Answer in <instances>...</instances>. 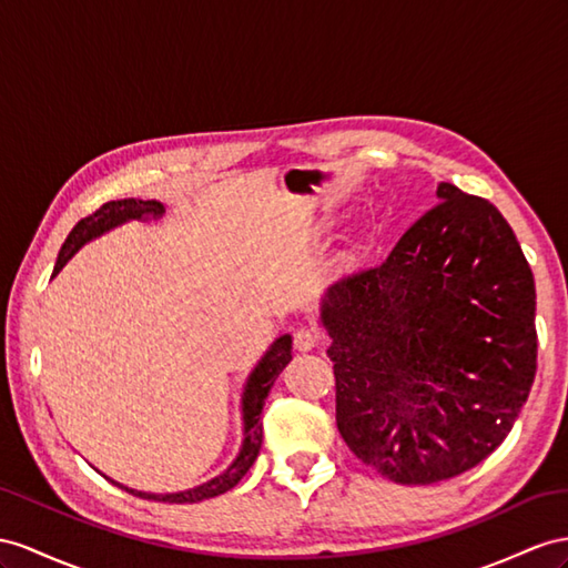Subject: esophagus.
<instances>
[{
    "instance_id": "1",
    "label": "esophagus",
    "mask_w": 568,
    "mask_h": 568,
    "mask_svg": "<svg viewBox=\"0 0 568 568\" xmlns=\"http://www.w3.org/2000/svg\"><path fill=\"white\" fill-rule=\"evenodd\" d=\"M293 343H295L300 353H310V351H314L318 343H322V336H318V331H314L310 326H300L293 333Z\"/></svg>"
}]
</instances>
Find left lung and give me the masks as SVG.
I'll return each instance as SVG.
<instances>
[{
	"mask_svg": "<svg viewBox=\"0 0 568 568\" xmlns=\"http://www.w3.org/2000/svg\"><path fill=\"white\" fill-rule=\"evenodd\" d=\"M382 264L322 307L347 448L400 485L475 468L511 432L537 369L535 281L487 199L436 186Z\"/></svg>",
	"mask_w": 568,
	"mask_h": 568,
	"instance_id": "1",
	"label": "left lung"
}]
</instances>
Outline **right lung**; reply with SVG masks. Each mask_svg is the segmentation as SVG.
Returning a JSON list of instances; mask_svg holds the SVG:
<instances>
[{"label":"right lung","instance_id":"1","mask_svg":"<svg viewBox=\"0 0 568 568\" xmlns=\"http://www.w3.org/2000/svg\"><path fill=\"white\" fill-rule=\"evenodd\" d=\"M165 213L163 203L160 201H141V199H120V201H108L100 206L95 213L81 217V221L74 225V230L69 232L67 242L62 244L60 256H57V264L52 271V278L57 273L64 268L67 261L74 256L85 242H91L95 237L103 235V232L118 227L122 223L129 221H151V217H160ZM293 359V338L290 336H281L275 341L266 355L258 359V365L254 367V372L246 379L244 394H242V423H244V439H242V448L237 458L230 463V468L223 470L217 477L209 479L199 487L184 489V491H172V494H151V491H139V489H129L120 483H110L120 485L122 489H126L129 494L141 499H153V501H168V504H194V501H203L217 497V494H225L227 489L235 487L240 479L246 475V470L252 468V463L258 456L261 448V410H264V403L268 390L273 386V382L278 379V374L285 369L287 362Z\"/></svg>","mask_w":568,"mask_h":568}]
</instances>
